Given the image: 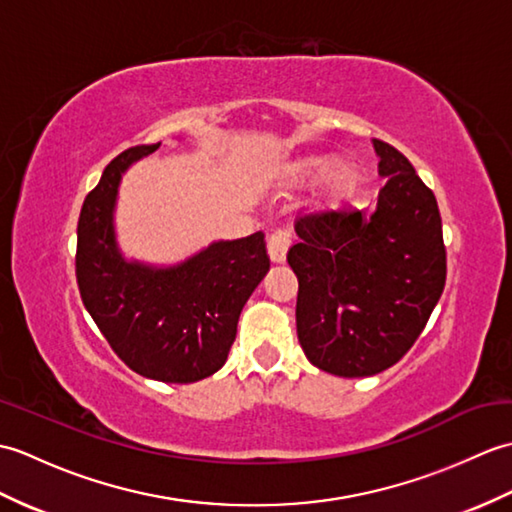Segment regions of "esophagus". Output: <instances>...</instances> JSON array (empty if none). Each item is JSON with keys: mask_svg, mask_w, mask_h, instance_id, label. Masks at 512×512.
<instances>
[{"mask_svg": "<svg viewBox=\"0 0 512 512\" xmlns=\"http://www.w3.org/2000/svg\"><path fill=\"white\" fill-rule=\"evenodd\" d=\"M290 244H292V233L290 231H275L273 235H270L268 237V257H270V262L284 264Z\"/></svg>", "mask_w": 512, "mask_h": 512, "instance_id": "obj_1", "label": "esophagus"}]
</instances>
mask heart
<instances>
[{"instance_id":"obj_1","label":"heart","mask_w":512,"mask_h":512,"mask_svg":"<svg viewBox=\"0 0 512 512\" xmlns=\"http://www.w3.org/2000/svg\"><path fill=\"white\" fill-rule=\"evenodd\" d=\"M330 165V160L325 158H310V160H303L297 165L295 173L299 180H310L317 176V173L325 171ZM354 184H356V171L352 165H347V162H339L328 176V184H325V191H323V206H328V209H334V206H339L343 200H347L354 191Z\"/></svg>"}]
</instances>
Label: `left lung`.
<instances>
[{"mask_svg": "<svg viewBox=\"0 0 512 512\" xmlns=\"http://www.w3.org/2000/svg\"><path fill=\"white\" fill-rule=\"evenodd\" d=\"M374 149L387 178L376 211L303 215L288 250L299 279V343L314 367L343 378L398 363L447 281L436 195L396 147L374 138Z\"/></svg>", "mask_w": 512, "mask_h": 512, "instance_id": "left-lung-1", "label": "left lung"}]
</instances>
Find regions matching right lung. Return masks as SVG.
I'll return each instance as SVG.
<instances>
[{
    "mask_svg": "<svg viewBox=\"0 0 512 512\" xmlns=\"http://www.w3.org/2000/svg\"><path fill=\"white\" fill-rule=\"evenodd\" d=\"M158 147L123 151L88 193L76 228V281L85 310L129 369L160 383H195L226 363L270 259L264 233H253L213 242L176 266L127 262L114 233L118 184Z\"/></svg>",
    "mask_w": 512,
    "mask_h": 512,
    "instance_id": "obj_1",
    "label": "right lung"
}]
</instances>
